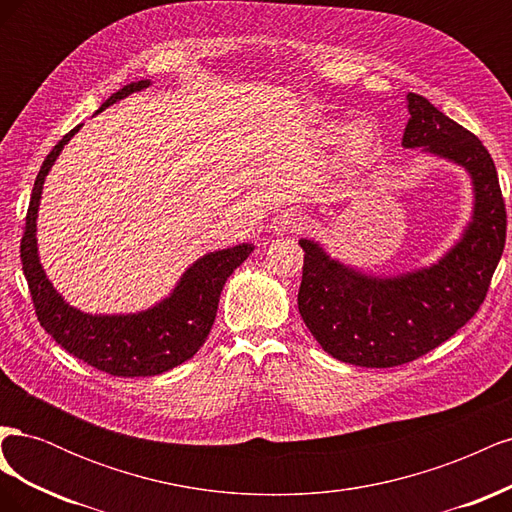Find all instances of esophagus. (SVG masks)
<instances>
[{
	"mask_svg": "<svg viewBox=\"0 0 512 512\" xmlns=\"http://www.w3.org/2000/svg\"><path fill=\"white\" fill-rule=\"evenodd\" d=\"M303 226H305V215L299 209L290 207L275 215L271 222V232L273 235H288V232H297Z\"/></svg>",
	"mask_w": 512,
	"mask_h": 512,
	"instance_id": "obj_1",
	"label": "esophagus"
}]
</instances>
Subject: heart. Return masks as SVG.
Instances as JSON below:
<instances>
[{
    "label": "heart",
    "mask_w": 512,
    "mask_h": 512,
    "mask_svg": "<svg viewBox=\"0 0 512 512\" xmlns=\"http://www.w3.org/2000/svg\"><path fill=\"white\" fill-rule=\"evenodd\" d=\"M320 138L324 145H335L342 141L344 158L348 162L365 160L369 156L371 141H374V138H371L369 126L363 121H352L348 126H342V123H331V126H324Z\"/></svg>",
    "instance_id": "b5f03b06"
}]
</instances>
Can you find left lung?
I'll return each instance as SVG.
<instances>
[{"mask_svg": "<svg viewBox=\"0 0 512 512\" xmlns=\"http://www.w3.org/2000/svg\"><path fill=\"white\" fill-rule=\"evenodd\" d=\"M406 108L401 147L466 170L472 215L438 260L395 275L367 273L333 258L320 241L299 239L305 327L333 359L359 367L404 365L455 335L485 301L506 243L504 198L489 151L427 98L408 94Z\"/></svg>", "mask_w": 512, "mask_h": 512, "instance_id": "1", "label": "left lung"}]
</instances>
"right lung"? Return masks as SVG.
<instances>
[{
  "instance_id": "1",
  "label": "right lung",
  "mask_w": 512,
  "mask_h": 512,
  "mask_svg": "<svg viewBox=\"0 0 512 512\" xmlns=\"http://www.w3.org/2000/svg\"><path fill=\"white\" fill-rule=\"evenodd\" d=\"M151 87L149 79L123 85L98 111ZM83 128L76 126L53 147L42 162L29 200L25 232L21 239L23 273L32 292L36 316L42 329L76 359L119 378H147L173 369L205 344L218 312L220 294L228 277L254 252V243H239L226 250L207 252L194 260L179 277L168 297L141 312L89 314L70 305L53 286L38 254V209L59 153Z\"/></svg>"
}]
</instances>
